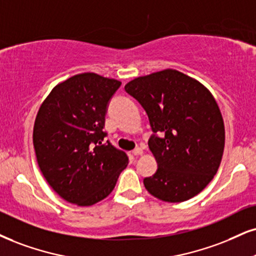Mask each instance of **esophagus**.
<instances>
[{
	"instance_id": "obj_1",
	"label": "esophagus",
	"mask_w": 256,
	"mask_h": 256,
	"mask_svg": "<svg viewBox=\"0 0 256 256\" xmlns=\"http://www.w3.org/2000/svg\"><path fill=\"white\" fill-rule=\"evenodd\" d=\"M133 153H134V156H142L144 154V150L141 147H136L135 148V150H133Z\"/></svg>"
}]
</instances>
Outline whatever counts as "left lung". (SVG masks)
Returning a JSON list of instances; mask_svg holds the SVG:
<instances>
[{"instance_id": "left-lung-1", "label": "left lung", "mask_w": 256, "mask_h": 256, "mask_svg": "<svg viewBox=\"0 0 256 256\" xmlns=\"http://www.w3.org/2000/svg\"><path fill=\"white\" fill-rule=\"evenodd\" d=\"M124 89L159 133L148 141L158 171L144 178L146 190L167 203H180L203 191L218 171L226 142L224 122L212 94L173 68L134 78Z\"/></svg>"}]
</instances>
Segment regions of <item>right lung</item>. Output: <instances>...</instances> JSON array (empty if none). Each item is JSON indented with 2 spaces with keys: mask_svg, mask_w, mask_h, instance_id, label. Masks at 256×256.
Returning a JSON list of instances; mask_svg holds the SVG:
<instances>
[{
  "mask_svg": "<svg viewBox=\"0 0 256 256\" xmlns=\"http://www.w3.org/2000/svg\"><path fill=\"white\" fill-rule=\"evenodd\" d=\"M121 82L94 72L56 84L38 110L33 146L40 171L62 200L90 206L112 194L128 156L103 142L106 106Z\"/></svg>",
  "mask_w": 256,
  "mask_h": 256,
  "instance_id": "add662e5",
  "label": "right lung"
}]
</instances>
